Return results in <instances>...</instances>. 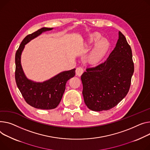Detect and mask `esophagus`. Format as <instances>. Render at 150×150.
Returning <instances> with one entry per match:
<instances>
[{
    "mask_svg": "<svg viewBox=\"0 0 150 150\" xmlns=\"http://www.w3.org/2000/svg\"><path fill=\"white\" fill-rule=\"evenodd\" d=\"M83 72H84L83 69L81 67H78L76 69V75L80 76L83 74Z\"/></svg>",
    "mask_w": 150,
    "mask_h": 150,
    "instance_id": "esophagus-1",
    "label": "esophagus"
}]
</instances>
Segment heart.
I'll return each instance as SVG.
<instances>
[{
	"mask_svg": "<svg viewBox=\"0 0 150 150\" xmlns=\"http://www.w3.org/2000/svg\"><path fill=\"white\" fill-rule=\"evenodd\" d=\"M102 35L95 33L90 35L86 41L87 47L91 46L94 44L91 51L88 53L87 59L91 64H97L100 63L110 48V43L105 38H102Z\"/></svg>",
	"mask_w": 150,
	"mask_h": 150,
	"instance_id": "b5f03b06",
	"label": "heart"
}]
</instances>
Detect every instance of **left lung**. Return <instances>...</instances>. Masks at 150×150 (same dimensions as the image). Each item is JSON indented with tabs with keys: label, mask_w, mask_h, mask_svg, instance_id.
<instances>
[{
	"label": "left lung",
	"mask_w": 150,
	"mask_h": 150,
	"mask_svg": "<svg viewBox=\"0 0 150 150\" xmlns=\"http://www.w3.org/2000/svg\"><path fill=\"white\" fill-rule=\"evenodd\" d=\"M133 72L131 47L119 31L116 46L106 61L87 68L81 76L87 107L101 112L117 105L129 91Z\"/></svg>",
	"instance_id": "1"
}]
</instances>
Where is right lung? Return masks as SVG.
Listing matches in <instances>:
<instances>
[{"mask_svg": "<svg viewBox=\"0 0 150 150\" xmlns=\"http://www.w3.org/2000/svg\"><path fill=\"white\" fill-rule=\"evenodd\" d=\"M52 28H42L28 35L22 42L16 54L15 78L17 86L26 102L31 106L42 110L56 108L60 103L66 82L75 75V69L63 71L43 82H35L25 75L21 64V55L25 45Z\"/></svg>", "mask_w": 150, "mask_h": 150, "instance_id": "1", "label": "right lung"}]
</instances>
